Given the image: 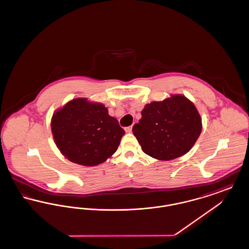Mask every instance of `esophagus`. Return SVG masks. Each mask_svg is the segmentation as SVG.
<instances>
[{
  "label": "esophagus",
  "instance_id": "34e87169",
  "mask_svg": "<svg viewBox=\"0 0 249 249\" xmlns=\"http://www.w3.org/2000/svg\"><path fill=\"white\" fill-rule=\"evenodd\" d=\"M131 130H132V126H129V127H126V128H125V131H126V132H130Z\"/></svg>",
  "mask_w": 249,
  "mask_h": 249
}]
</instances>
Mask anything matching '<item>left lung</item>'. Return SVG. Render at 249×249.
<instances>
[{"instance_id": "8db88e82", "label": "left lung", "mask_w": 249, "mask_h": 249, "mask_svg": "<svg viewBox=\"0 0 249 249\" xmlns=\"http://www.w3.org/2000/svg\"><path fill=\"white\" fill-rule=\"evenodd\" d=\"M141 115L132 132L142 151L160 160H171L188 153L201 134V117L183 95L152 102Z\"/></svg>"}]
</instances>
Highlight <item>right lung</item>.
I'll use <instances>...</instances> for the list:
<instances>
[{
  "instance_id": "1",
  "label": "right lung",
  "mask_w": 249,
  "mask_h": 249,
  "mask_svg": "<svg viewBox=\"0 0 249 249\" xmlns=\"http://www.w3.org/2000/svg\"><path fill=\"white\" fill-rule=\"evenodd\" d=\"M51 130L61 154L84 166L106 161L117 151L125 134L104 105L87 99L71 100L58 110L51 120Z\"/></svg>"
}]
</instances>
